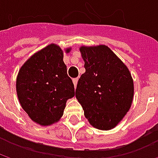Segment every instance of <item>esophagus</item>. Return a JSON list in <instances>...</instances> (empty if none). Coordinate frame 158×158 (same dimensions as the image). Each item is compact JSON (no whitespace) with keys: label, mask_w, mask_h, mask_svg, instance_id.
Returning <instances> with one entry per match:
<instances>
[{"label":"esophagus","mask_w":158,"mask_h":158,"mask_svg":"<svg viewBox=\"0 0 158 158\" xmlns=\"http://www.w3.org/2000/svg\"><path fill=\"white\" fill-rule=\"evenodd\" d=\"M78 78H76V79H73V84H74V86H75V88L77 87V83H78Z\"/></svg>","instance_id":"1"}]
</instances>
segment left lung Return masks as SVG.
Instances as JSON below:
<instances>
[{
  "instance_id": "1",
  "label": "left lung",
  "mask_w": 158,
  "mask_h": 158,
  "mask_svg": "<svg viewBox=\"0 0 158 158\" xmlns=\"http://www.w3.org/2000/svg\"><path fill=\"white\" fill-rule=\"evenodd\" d=\"M85 73L79 78L76 98L90 125L113 129L130 110L134 80L126 65L105 45L82 46Z\"/></svg>"
}]
</instances>
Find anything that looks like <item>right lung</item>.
<instances>
[{"instance_id": "right-lung-1", "label": "right lung", "mask_w": 158, "mask_h": 158, "mask_svg": "<svg viewBox=\"0 0 158 158\" xmlns=\"http://www.w3.org/2000/svg\"><path fill=\"white\" fill-rule=\"evenodd\" d=\"M71 48H66L69 53ZM64 52L50 44L31 56L19 69L16 92L22 108L30 119L42 126L57 123L67 101L75 95L74 84L68 76Z\"/></svg>"}]
</instances>
